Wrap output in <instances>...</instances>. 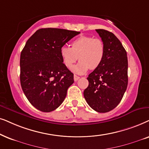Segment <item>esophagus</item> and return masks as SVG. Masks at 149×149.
Wrapping results in <instances>:
<instances>
[{
	"label": "esophagus",
	"instance_id": "esophagus-1",
	"mask_svg": "<svg viewBox=\"0 0 149 149\" xmlns=\"http://www.w3.org/2000/svg\"><path fill=\"white\" fill-rule=\"evenodd\" d=\"M79 78H80V77L77 76V75H74V76H73V79H74V81H75V82H76V81L78 80Z\"/></svg>",
	"mask_w": 149,
	"mask_h": 149
}]
</instances>
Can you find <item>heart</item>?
<instances>
[{"instance_id": "obj_1", "label": "heart", "mask_w": 149, "mask_h": 149, "mask_svg": "<svg viewBox=\"0 0 149 149\" xmlns=\"http://www.w3.org/2000/svg\"><path fill=\"white\" fill-rule=\"evenodd\" d=\"M104 45L100 39L81 36L71 42V47L63 45L60 49L63 62L70 69L78 61L80 62L72 69L75 73L82 74L100 66L104 57Z\"/></svg>"}]
</instances>
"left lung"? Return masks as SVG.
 I'll use <instances>...</instances> for the list:
<instances>
[{
    "label": "left lung",
    "mask_w": 149,
    "mask_h": 149,
    "mask_svg": "<svg viewBox=\"0 0 149 149\" xmlns=\"http://www.w3.org/2000/svg\"><path fill=\"white\" fill-rule=\"evenodd\" d=\"M104 45V57L97 68L88 75L84 91L86 102L93 110L104 113L118 106L128 84L126 50L111 32L96 29Z\"/></svg>",
    "instance_id": "left-lung-1"
}]
</instances>
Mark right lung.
Listing matches in <instances>:
<instances>
[{"label":"right lung","mask_w":149,"mask_h":149,"mask_svg":"<svg viewBox=\"0 0 149 149\" xmlns=\"http://www.w3.org/2000/svg\"><path fill=\"white\" fill-rule=\"evenodd\" d=\"M80 32L46 28L37 30L20 54V83L29 102L37 110L49 112L61 106L73 73L65 67L60 49Z\"/></svg>","instance_id":"1"}]
</instances>
